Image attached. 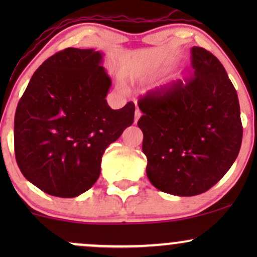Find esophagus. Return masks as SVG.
Instances as JSON below:
<instances>
[{
  "instance_id": "34e87169",
  "label": "esophagus",
  "mask_w": 257,
  "mask_h": 257,
  "mask_svg": "<svg viewBox=\"0 0 257 257\" xmlns=\"http://www.w3.org/2000/svg\"><path fill=\"white\" fill-rule=\"evenodd\" d=\"M141 117V111L139 110V108H137V110H135V118H134V123H138V120H139V118H140Z\"/></svg>"
}]
</instances>
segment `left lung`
<instances>
[{"mask_svg": "<svg viewBox=\"0 0 257 257\" xmlns=\"http://www.w3.org/2000/svg\"><path fill=\"white\" fill-rule=\"evenodd\" d=\"M193 75L149 91L138 105L151 184L174 196H197L219 182L239 153L243 126L237 91L219 59L191 49Z\"/></svg>", "mask_w": 257, "mask_h": 257, "instance_id": "obj_1", "label": "left lung"}]
</instances>
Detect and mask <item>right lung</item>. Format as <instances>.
Returning a JSON list of instances; mask_svg holds the SVG:
<instances>
[{
    "label": "right lung",
    "mask_w": 257,
    "mask_h": 257,
    "mask_svg": "<svg viewBox=\"0 0 257 257\" xmlns=\"http://www.w3.org/2000/svg\"><path fill=\"white\" fill-rule=\"evenodd\" d=\"M94 49L66 48L34 73L14 117L20 172L51 196L73 198L96 182L105 150L134 122L135 105L112 110L111 78Z\"/></svg>",
    "instance_id": "right-lung-1"
}]
</instances>
